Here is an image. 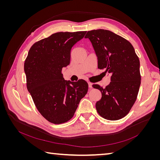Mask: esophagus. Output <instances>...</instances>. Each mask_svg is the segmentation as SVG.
Here are the masks:
<instances>
[{
  "instance_id": "1",
  "label": "esophagus",
  "mask_w": 160,
  "mask_h": 160,
  "mask_svg": "<svg viewBox=\"0 0 160 160\" xmlns=\"http://www.w3.org/2000/svg\"><path fill=\"white\" fill-rule=\"evenodd\" d=\"M88 85H89V88H90V89H91L92 88V83H90V82H88Z\"/></svg>"
}]
</instances>
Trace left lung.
Here are the masks:
<instances>
[{"label":"left lung","instance_id":"1","mask_svg":"<svg viewBox=\"0 0 160 160\" xmlns=\"http://www.w3.org/2000/svg\"><path fill=\"white\" fill-rule=\"evenodd\" d=\"M88 38L98 57V68L111 75L110 83L105 88L93 85L102 97L95 104L101 117L108 120L124 118L132 109L141 84L140 62L131 43L108 30L88 31Z\"/></svg>","mask_w":160,"mask_h":160}]
</instances>
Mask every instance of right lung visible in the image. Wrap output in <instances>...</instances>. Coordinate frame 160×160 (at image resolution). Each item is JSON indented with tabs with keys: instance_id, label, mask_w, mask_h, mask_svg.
<instances>
[{
	"instance_id": "obj_1",
	"label": "right lung",
	"mask_w": 160,
	"mask_h": 160,
	"mask_svg": "<svg viewBox=\"0 0 160 160\" xmlns=\"http://www.w3.org/2000/svg\"><path fill=\"white\" fill-rule=\"evenodd\" d=\"M86 31L59 32L35 42L24 65L27 87L37 109L49 122L65 123L88 91L83 79H64L62 69L70 63L71 50Z\"/></svg>"
}]
</instances>
